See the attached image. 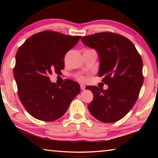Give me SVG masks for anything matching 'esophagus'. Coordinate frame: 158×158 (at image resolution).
Here are the masks:
<instances>
[{"instance_id":"obj_1","label":"esophagus","mask_w":158,"mask_h":158,"mask_svg":"<svg viewBox=\"0 0 158 158\" xmlns=\"http://www.w3.org/2000/svg\"><path fill=\"white\" fill-rule=\"evenodd\" d=\"M80 88H81V90H84L85 86L84 85V84H81V85H80Z\"/></svg>"}]
</instances>
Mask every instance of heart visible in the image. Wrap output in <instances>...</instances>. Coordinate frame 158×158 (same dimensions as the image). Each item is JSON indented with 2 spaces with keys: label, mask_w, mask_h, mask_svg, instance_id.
<instances>
[{
  "label": "heart",
  "mask_w": 158,
  "mask_h": 158,
  "mask_svg": "<svg viewBox=\"0 0 158 158\" xmlns=\"http://www.w3.org/2000/svg\"><path fill=\"white\" fill-rule=\"evenodd\" d=\"M77 79L79 80V81H82V82H84L86 81V78L84 76H81V75H79L77 77Z\"/></svg>",
  "instance_id": "1"
}]
</instances>
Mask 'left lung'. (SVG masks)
<instances>
[{
  "label": "left lung",
  "instance_id": "obj_1",
  "mask_svg": "<svg viewBox=\"0 0 158 158\" xmlns=\"http://www.w3.org/2000/svg\"><path fill=\"white\" fill-rule=\"evenodd\" d=\"M81 41L95 49L100 58L98 76L108 89L86 86L93 94L88 108L98 121L114 123L123 118L137 102L143 82V61L126 37L111 32L84 36Z\"/></svg>",
  "mask_w": 158,
  "mask_h": 158
}]
</instances>
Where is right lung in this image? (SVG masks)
Listing matches in <instances>:
<instances>
[{"label":"right lung","mask_w":158,"mask_h":158,"mask_svg":"<svg viewBox=\"0 0 158 158\" xmlns=\"http://www.w3.org/2000/svg\"><path fill=\"white\" fill-rule=\"evenodd\" d=\"M81 37L44 31L33 35L19 48L14 77L21 102L33 117L43 121L60 118L79 93L78 83L65 79L58 86L50 81L49 75L60 73L66 53Z\"/></svg>","instance_id":"add662e5"}]
</instances>
